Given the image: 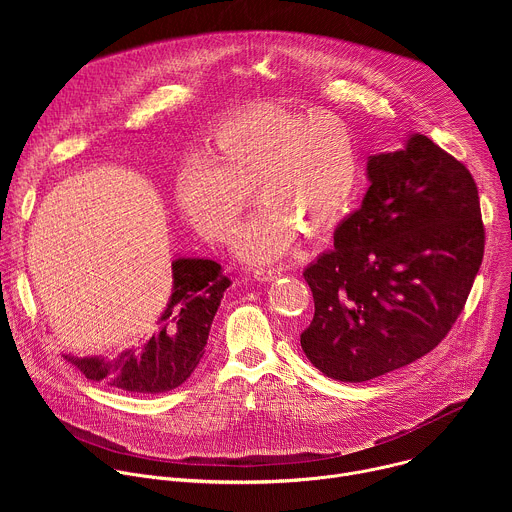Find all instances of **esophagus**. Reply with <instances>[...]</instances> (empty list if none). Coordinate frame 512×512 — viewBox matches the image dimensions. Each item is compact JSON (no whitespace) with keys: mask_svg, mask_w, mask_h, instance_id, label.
<instances>
[{"mask_svg":"<svg viewBox=\"0 0 512 512\" xmlns=\"http://www.w3.org/2000/svg\"><path fill=\"white\" fill-rule=\"evenodd\" d=\"M283 273V267H257L253 269V277L257 281H271Z\"/></svg>","mask_w":512,"mask_h":512,"instance_id":"obj_1","label":"esophagus"}]
</instances>
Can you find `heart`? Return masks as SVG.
Returning a JSON list of instances; mask_svg holds the SVG:
<instances>
[{"mask_svg": "<svg viewBox=\"0 0 512 512\" xmlns=\"http://www.w3.org/2000/svg\"><path fill=\"white\" fill-rule=\"evenodd\" d=\"M358 184V143L344 119L263 105L214 131L204 156L180 170L176 200L200 235L229 241L253 190L261 204L241 229L235 255L269 263L294 247L300 231H332Z\"/></svg>", "mask_w": 512, "mask_h": 512, "instance_id": "b5f03b06", "label": "heart"}]
</instances>
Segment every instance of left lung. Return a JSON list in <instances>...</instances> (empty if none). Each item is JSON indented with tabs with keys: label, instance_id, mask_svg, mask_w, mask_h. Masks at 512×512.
Returning a JSON list of instances; mask_svg holds the SVG:
<instances>
[{
	"label": "left lung",
	"instance_id": "obj_1",
	"mask_svg": "<svg viewBox=\"0 0 512 512\" xmlns=\"http://www.w3.org/2000/svg\"><path fill=\"white\" fill-rule=\"evenodd\" d=\"M369 190L306 267L314 320L300 344L326 377L362 383L407 367L450 332L484 255L472 174L427 135L367 162Z\"/></svg>",
	"mask_w": 512,
	"mask_h": 512
}]
</instances>
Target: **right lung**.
Here are the masks:
<instances>
[{
  "label": "right lung",
  "instance_id": "obj_1",
  "mask_svg": "<svg viewBox=\"0 0 512 512\" xmlns=\"http://www.w3.org/2000/svg\"><path fill=\"white\" fill-rule=\"evenodd\" d=\"M231 283L216 261L176 255L172 294L148 340L111 358L70 352L64 358L89 381L119 391L143 395L172 391L198 367L214 314Z\"/></svg>",
  "mask_w": 512,
  "mask_h": 512
}]
</instances>
